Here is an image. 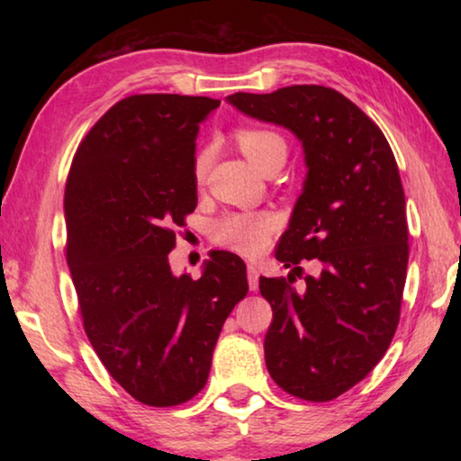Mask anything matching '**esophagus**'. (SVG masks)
<instances>
[{
	"instance_id": "1",
	"label": "esophagus",
	"mask_w": 461,
	"mask_h": 461,
	"mask_svg": "<svg viewBox=\"0 0 461 461\" xmlns=\"http://www.w3.org/2000/svg\"><path fill=\"white\" fill-rule=\"evenodd\" d=\"M258 278H260V270L256 264H248V285L249 291H256L258 288Z\"/></svg>"
}]
</instances>
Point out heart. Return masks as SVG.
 Returning <instances> with one entry per match:
<instances>
[{
  "label": "heart",
  "mask_w": 461,
  "mask_h": 461,
  "mask_svg": "<svg viewBox=\"0 0 461 461\" xmlns=\"http://www.w3.org/2000/svg\"><path fill=\"white\" fill-rule=\"evenodd\" d=\"M238 144L256 167L262 168L276 154L286 156L285 138L272 130L244 128L238 131ZM209 167V150L197 152L193 162L194 178H203ZM276 220L270 213H228L212 225L215 244L236 249L240 254H258L267 248Z\"/></svg>",
  "instance_id": "1"
}]
</instances>
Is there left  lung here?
Listing matches in <instances>:
<instances>
[{"mask_svg": "<svg viewBox=\"0 0 461 461\" xmlns=\"http://www.w3.org/2000/svg\"><path fill=\"white\" fill-rule=\"evenodd\" d=\"M225 99L303 144L307 176L276 248L291 272L260 276L272 307L264 357L285 393L333 401L368 376L399 325L409 230L394 154L360 107L321 85ZM301 259H317L322 272L296 292Z\"/></svg>", "mask_w": 461, "mask_h": 461, "instance_id": "left-lung-1", "label": "left lung"}]
</instances>
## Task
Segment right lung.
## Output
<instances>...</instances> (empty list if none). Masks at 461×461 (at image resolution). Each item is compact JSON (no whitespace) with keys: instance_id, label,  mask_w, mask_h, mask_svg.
<instances>
[{"instance_id":"obj_1","label":"right lung","mask_w":461,"mask_h":461,"mask_svg":"<svg viewBox=\"0 0 461 461\" xmlns=\"http://www.w3.org/2000/svg\"><path fill=\"white\" fill-rule=\"evenodd\" d=\"M217 107L175 93L122 99L83 138L67 178V262L85 333L112 378L150 407L205 386L225 319L248 293L231 252H213L199 280L168 264L173 228L197 207L199 123Z\"/></svg>"}]
</instances>
